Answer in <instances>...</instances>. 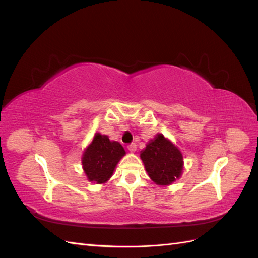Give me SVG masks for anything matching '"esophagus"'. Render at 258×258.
I'll use <instances>...</instances> for the list:
<instances>
[{"label":"esophagus","instance_id":"esophagus-1","mask_svg":"<svg viewBox=\"0 0 258 258\" xmlns=\"http://www.w3.org/2000/svg\"><path fill=\"white\" fill-rule=\"evenodd\" d=\"M127 150H128L131 153H134V152L136 151V144H135V143L130 144V145L127 146Z\"/></svg>","mask_w":258,"mask_h":258}]
</instances>
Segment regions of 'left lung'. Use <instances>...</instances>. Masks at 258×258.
Masks as SVG:
<instances>
[{"label": "left lung", "mask_w": 258, "mask_h": 258, "mask_svg": "<svg viewBox=\"0 0 258 258\" xmlns=\"http://www.w3.org/2000/svg\"><path fill=\"white\" fill-rule=\"evenodd\" d=\"M141 160L150 178L157 185L173 184L183 172L182 152L160 133L141 152Z\"/></svg>", "instance_id": "obj_1"}]
</instances>
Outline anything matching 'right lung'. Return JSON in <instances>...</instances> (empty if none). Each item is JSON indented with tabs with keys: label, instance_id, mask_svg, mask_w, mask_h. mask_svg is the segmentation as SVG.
I'll return each mask as SVG.
<instances>
[{
	"label": "right lung",
	"instance_id": "add662e5",
	"mask_svg": "<svg viewBox=\"0 0 258 258\" xmlns=\"http://www.w3.org/2000/svg\"><path fill=\"white\" fill-rule=\"evenodd\" d=\"M125 154L124 147L118 142L109 141L108 136L96 133L82 156L87 180L96 184L106 183Z\"/></svg>",
	"mask_w": 258,
	"mask_h": 258
}]
</instances>
